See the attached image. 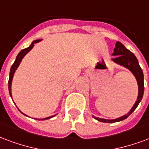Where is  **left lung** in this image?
Instances as JSON below:
<instances>
[{
  "label": "left lung",
  "mask_w": 149,
  "mask_h": 149,
  "mask_svg": "<svg viewBox=\"0 0 149 149\" xmlns=\"http://www.w3.org/2000/svg\"><path fill=\"white\" fill-rule=\"evenodd\" d=\"M112 56H116L114 58L111 59L113 62L118 65L124 67L125 69H127L128 70H130L132 72V74L134 76V77L136 80V83H137V86H138V95L136 98V101L133 104V107L130 110L127 114H124V115H122L118 118L105 119V118H98V117L92 115L95 119L98 120L100 122H106V123H114V122H121L122 120H125V118H127L128 117L135 111V109L137 107L140 102L141 101L142 97L144 95V89H145V87H144V74H143V71H142L141 68L138 63V61L136 59V56L133 54L131 51H130L129 49H126L125 46L121 43L120 42H116L115 47L114 49V53L112 54Z\"/></svg>",
  "instance_id": "1"
}]
</instances>
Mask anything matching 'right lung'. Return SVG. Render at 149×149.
<instances>
[{
    "mask_svg": "<svg viewBox=\"0 0 149 149\" xmlns=\"http://www.w3.org/2000/svg\"><path fill=\"white\" fill-rule=\"evenodd\" d=\"M42 40V39H37V40L33 41L32 42H31V46H30L29 47H27V48H25V49H22L21 51L19 53L18 55L16 56V61H14V63H13V65H12V67H11V69H10L9 80H8V91H9L10 96L12 97V98H13V95H12V83H13V77H14V74H15V72H16V69H17V68H18L19 65V64H20V62H21L22 60H23V58H24V56L27 54V53L29 52L31 49H32L33 47H34V46H35V43H38V42H41ZM19 111H20V110L19 109ZM20 112H21L22 114H24V115H25V116H27V114H24L22 111H20ZM55 115H56V114H55ZM55 115H52V116L47 117V118H35V119L47 120V119H49V118H53V117H54Z\"/></svg>",
    "mask_w": 149,
    "mask_h": 149,
    "instance_id": "1",
    "label": "right lung"
}]
</instances>
